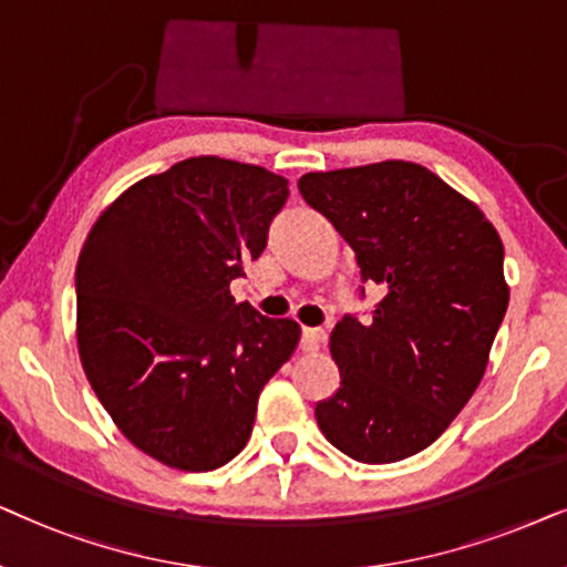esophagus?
Here are the masks:
<instances>
[{"instance_id": "1", "label": "esophagus", "mask_w": 567, "mask_h": 567, "mask_svg": "<svg viewBox=\"0 0 567 567\" xmlns=\"http://www.w3.org/2000/svg\"><path fill=\"white\" fill-rule=\"evenodd\" d=\"M323 339H327V331L319 327H303V331H300V344H303V350H316Z\"/></svg>"}]
</instances>
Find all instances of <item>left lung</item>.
<instances>
[{"label": "left lung", "mask_w": 567, "mask_h": 567, "mask_svg": "<svg viewBox=\"0 0 567 567\" xmlns=\"http://www.w3.org/2000/svg\"><path fill=\"white\" fill-rule=\"evenodd\" d=\"M298 188L350 244L362 282L383 290L371 319L344 313L331 331L339 389L316 422L354 462H402L437 441L485 375L508 308L501 236L417 163L306 173Z\"/></svg>", "instance_id": "left-lung-1"}]
</instances>
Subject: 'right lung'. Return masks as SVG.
<instances>
[{
	"mask_svg": "<svg viewBox=\"0 0 567 567\" xmlns=\"http://www.w3.org/2000/svg\"><path fill=\"white\" fill-rule=\"evenodd\" d=\"M288 196L259 165L188 157L126 188L82 246V368L121 433L165 466L238 456L264 383L296 350V321L230 296Z\"/></svg>",
	"mask_w": 567,
	"mask_h": 567,
	"instance_id": "add662e5",
	"label": "right lung"
}]
</instances>
